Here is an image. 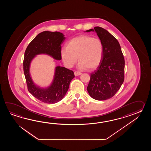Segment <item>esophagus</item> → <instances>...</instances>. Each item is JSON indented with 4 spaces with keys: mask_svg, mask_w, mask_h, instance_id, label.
I'll list each match as a JSON object with an SVG mask.
<instances>
[{
    "mask_svg": "<svg viewBox=\"0 0 151 151\" xmlns=\"http://www.w3.org/2000/svg\"><path fill=\"white\" fill-rule=\"evenodd\" d=\"M81 74V73L80 72H78V71H75L74 72L75 76H80Z\"/></svg>",
    "mask_w": 151,
    "mask_h": 151,
    "instance_id": "esophagus-1",
    "label": "esophagus"
}]
</instances>
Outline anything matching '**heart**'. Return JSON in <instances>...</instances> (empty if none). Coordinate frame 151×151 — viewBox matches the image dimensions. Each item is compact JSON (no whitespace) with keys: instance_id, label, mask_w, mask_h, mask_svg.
Here are the masks:
<instances>
[{"instance_id":"heart-1","label":"heart","mask_w":151,"mask_h":151,"mask_svg":"<svg viewBox=\"0 0 151 151\" xmlns=\"http://www.w3.org/2000/svg\"><path fill=\"white\" fill-rule=\"evenodd\" d=\"M61 60L67 68H72L77 63L81 70H93L101 64L104 55V45L99 38L80 35L72 39L60 52Z\"/></svg>"}]
</instances>
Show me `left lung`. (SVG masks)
Wrapping results in <instances>:
<instances>
[{
    "instance_id": "8db88e82",
    "label": "left lung",
    "mask_w": 151,
    "mask_h": 151,
    "mask_svg": "<svg viewBox=\"0 0 151 151\" xmlns=\"http://www.w3.org/2000/svg\"><path fill=\"white\" fill-rule=\"evenodd\" d=\"M96 32L104 45V55L96 71L91 73L87 90L94 99L105 100L114 96L124 81L125 60L117 39L105 29L94 27L85 32Z\"/></svg>"
}]
</instances>
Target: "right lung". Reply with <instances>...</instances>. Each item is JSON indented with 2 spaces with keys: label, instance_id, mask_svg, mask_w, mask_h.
<instances>
[{
  "label": "right lung",
  "instance_id": "add662e5",
  "mask_svg": "<svg viewBox=\"0 0 151 151\" xmlns=\"http://www.w3.org/2000/svg\"><path fill=\"white\" fill-rule=\"evenodd\" d=\"M66 38L59 32L44 31L35 37L27 47L23 62L24 72L29 92L39 100L47 104L60 101L68 92L74 72L64 67L55 68L53 79L50 86L41 87L33 81L30 74V65L36 55H47L57 60H60L61 44Z\"/></svg>",
  "mask_w": 151,
  "mask_h": 151
}]
</instances>
